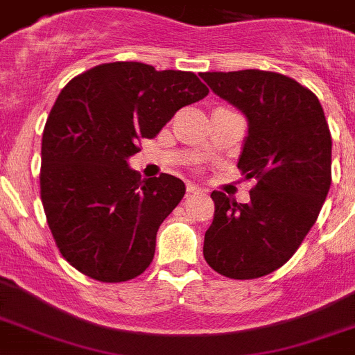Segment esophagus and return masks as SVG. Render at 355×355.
Masks as SVG:
<instances>
[{"mask_svg":"<svg viewBox=\"0 0 355 355\" xmlns=\"http://www.w3.org/2000/svg\"><path fill=\"white\" fill-rule=\"evenodd\" d=\"M187 193H189V194H200V193H203V189H200V187H198V185H194V184H187Z\"/></svg>","mask_w":355,"mask_h":355,"instance_id":"esophagus-1","label":"esophagus"}]
</instances>
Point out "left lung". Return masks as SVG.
Returning a JSON list of instances; mask_svg holds the SVG:
<instances>
[{"instance_id":"1","label":"left lung","mask_w":355,"mask_h":355,"mask_svg":"<svg viewBox=\"0 0 355 355\" xmlns=\"http://www.w3.org/2000/svg\"><path fill=\"white\" fill-rule=\"evenodd\" d=\"M210 90L248 118L239 170L257 184L248 203L214 191L203 257L230 279L267 276L293 257L331 187V132L317 95L267 70L205 72Z\"/></svg>"}]
</instances>
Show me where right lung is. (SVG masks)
<instances>
[{
	"label": "right lung",
	"mask_w": 355,
	"mask_h": 355,
	"mask_svg": "<svg viewBox=\"0 0 355 355\" xmlns=\"http://www.w3.org/2000/svg\"><path fill=\"white\" fill-rule=\"evenodd\" d=\"M207 95L193 72L139 62L102 63L63 88L44 127L40 198L60 253L79 272L122 283L152 263L159 226L185 185L168 173L141 180L127 159Z\"/></svg>",
	"instance_id": "1"
}]
</instances>
